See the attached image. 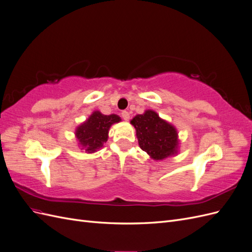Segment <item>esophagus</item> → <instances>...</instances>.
<instances>
[{
    "label": "esophagus",
    "mask_w": 252,
    "mask_h": 252,
    "mask_svg": "<svg viewBox=\"0 0 252 252\" xmlns=\"http://www.w3.org/2000/svg\"><path fill=\"white\" fill-rule=\"evenodd\" d=\"M122 118H123L125 121H129V119H130V116H129L128 111H123V112H122Z\"/></svg>",
    "instance_id": "34e87169"
}]
</instances>
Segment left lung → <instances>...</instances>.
<instances>
[{
    "instance_id": "obj_1",
    "label": "left lung",
    "mask_w": 252,
    "mask_h": 252,
    "mask_svg": "<svg viewBox=\"0 0 252 252\" xmlns=\"http://www.w3.org/2000/svg\"><path fill=\"white\" fill-rule=\"evenodd\" d=\"M142 150L156 161H162L179 154L180 140L177 128L159 118L155 110H145L130 121Z\"/></svg>"
}]
</instances>
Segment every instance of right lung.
Returning <instances> with one entry per match:
<instances>
[{"mask_svg":"<svg viewBox=\"0 0 252 252\" xmlns=\"http://www.w3.org/2000/svg\"><path fill=\"white\" fill-rule=\"evenodd\" d=\"M121 121L117 114L105 116L98 110L94 111L85 122L75 128V139L81 150L87 154H94L100 150L108 140L110 127Z\"/></svg>","mask_w":252,"mask_h":252,"instance_id":"add662e5","label":"right lung"}]
</instances>
